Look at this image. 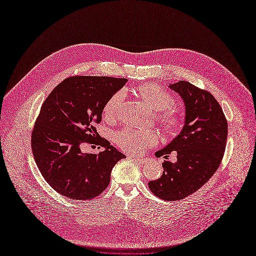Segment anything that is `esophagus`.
I'll return each instance as SVG.
<instances>
[{
    "mask_svg": "<svg viewBox=\"0 0 256 256\" xmlns=\"http://www.w3.org/2000/svg\"><path fill=\"white\" fill-rule=\"evenodd\" d=\"M132 158L134 161H136L138 163H144V162L146 161L144 158H140V157H136V156H132Z\"/></svg>",
    "mask_w": 256,
    "mask_h": 256,
    "instance_id": "obj_1",
    "label": "esophagus"
}]
</instances>
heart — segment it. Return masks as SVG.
Instances as JSON below:
<instances>
[{"label":"heart","mask_w":256,"mask_h":256,"mask_svg":"<svg viewBox=\"0 0 256 256\" xmlns=\"http://www.w3.org/2000/svg\"><path fill=\"white\" fill-rule=\"evenodd\" d=\"M140 95L154 109L159 112L171 108L174 104L171 95L156 84H144L140 89ZM126 90L122 89L114 94L107 101L104 112L107 116H116L126 98ZM164 126L174 130L180 124V118L172 112H164L159 116ZM158 140V134L152 130L126 128L114 134V142L120 149L128 154L140 153L144 148L153 146Z\"/></svg>","instance_id":"1"}]
</instances>
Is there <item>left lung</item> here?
Segmentation results:
<instances>
[{"label":"left lung","mask_w":256,"mask_h":256,"mask_svg":"<svg viewBox=\"0 0 256 256\" xmlns=\"http://www.w3.org/2000/svg\"><path fill=\"white\" fill-rule=\"evenodd\" d=\"M176 92L186 106L184 126L165 147L155 153L167 158L177 152V162L163 163V174L149 182V188L165 200L184 198L214 174L224 156L228 124L223 109L216 98L186 81L168 86Z\"/></svg>","instance_id":"8db88e82"}]
</instances>
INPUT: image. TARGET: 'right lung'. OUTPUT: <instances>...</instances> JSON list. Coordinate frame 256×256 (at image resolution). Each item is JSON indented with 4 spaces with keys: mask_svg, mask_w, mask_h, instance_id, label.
<instances>
[{
    "mask_svg": "<svg viewBox=\"0 0 256 256\" xmlns=\"http://www.w3.org/2000/svg\"><path fill=\"white\" fill-rule=\"evenodd\" d=\"M126 79L75 76L64 80L44 102L31 136L34 160L48 184L72 200H91L105 190L114 165L126 156L98 136L95 124ZM86 142L104 150L82 152Z\"/></svg>",
    "mask_w": 256,
    "mask_h": 256,
    "instance_id": "right-lung-1",
    "label": "right lung"
}]
</instances>
